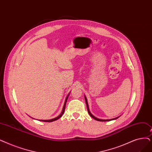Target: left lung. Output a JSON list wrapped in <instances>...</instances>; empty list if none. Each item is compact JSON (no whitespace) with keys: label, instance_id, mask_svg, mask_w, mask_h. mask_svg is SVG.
I'll return each mask as SVG.
<instances>
[{"label":"left lung","instance_id":"1","mask_svg":"<svg viewBox=\"0 0 152 152\" xmlns=\"http://www.w3.org/2000/svg\"><path fill=\"white\" fill-rule=\"evenodd\" d=\"M84 98H85V101H86V106H87V109H88V113H89V114L90 115V116H91V117L93 118L94 119H95V120H96V121H101V122L110 121L115 120V119H117V118H118V117H119L121 116V115H120V116L117 117H115V118H111V119H100V118H98L96 117L95 116H94L93 115H92V114L91 113V112H90V110H89V105H88V100H87V98H86V97L85 96H84Z\"/></svg>","mask_w":152,"mask_h":152}]
</instances>
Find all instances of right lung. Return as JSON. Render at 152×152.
<instances>
[{"instance_id":"add662e5","label":"right lung","mask_w":152,"mask_h":152,"mask_svg":"<svg viewBox=\"0 0 152 152\" xmlns=\"http://www.w3.org/2000/svg\"><path fill=\"white\" fill-rule=\"evenodd\" d=\"M70 92L68 94V96H66V99H65V101H64V105H63V110H62V111H61V114L59 115L58 116H57L56 117H55V118H51V119H50V120H39V121H42V122H53V121H56V120H58V118H60L62 115H63V114H64V110H65V106H66V102H67V100H68V96H69V94H70ZM32 118V117H31ZM35 119V118H34Z\"/></svg>"}]
</instances>
